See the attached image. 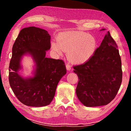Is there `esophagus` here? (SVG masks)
<instances>
[{"label":"esophagus","instance_id":"esophagus-1","mask_svg":"<svg viewBox=\"0 0 131 131\" xmlns=\"http://www.w3.org/2000/svg\"><path fill=\"white\" fill-rule=\"evenodd\" d=\"M66 69H67L68 70H70L71 69H72V67H71L70 65H69V64H66Z\"/></svg>","mask_w":131,"mask_h":131}]
</instances>
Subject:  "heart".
Returning a JSON list of instances; mask_svg holds the SVG:
<instances>
[{
	"label": "heart",
	"instance_id": "b5f03b06",
	"mask_svg": "<svg viewBox=\"0 0 131 131\" xmlns=\"http://www.w3.org/2000/svg\"><path fill=\"white\" fill-rule=\"evenodd\" d=\"M52 50L61 55L67 51L69 60L73 63H83L89 59L95 52L96 41L94 37L79 31H68L59 35L57 43L51 44Z\"/></svg>",
	"mask_w": 131,
	"mask_h": 131
}]
</instances>
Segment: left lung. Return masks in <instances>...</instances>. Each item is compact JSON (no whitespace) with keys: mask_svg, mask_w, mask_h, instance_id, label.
I'll use <instances>...</instances> for the list:
<instances>
[{"mask_svg":"<svg viewBox=\"0 0 131 131\" xmlns=\"http://www.w3.org/2000/svg\"><path fill=\"white\" fill-rule=\"evenodd\" d=\"M73 69L79 77L77 96L84 106L106 105L113 100L121 86L123 72L117 44L108 31L94 55Z\"/></svg>","mask_w":131,"mask_h":131,"instance_id":"left-lung-1","label":"left lung"}]
</instances>
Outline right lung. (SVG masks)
I'll list each match as a JSON object with an SVG mask.
<instances>
[{
	"instance_id": "right-lung-1",
	"label": "right lung",
	"mask_w": 131,
	"mask_h": 131,
	"mask_svg": "<svg viewBox=\"0 0 131 131\" xmlns=\"http://www.w3.org/2000/svg\"><path fill=\"white\" fill-rule=\"evenodd\" d=\"M51 36L47 30L35 26L22 29L13 44L9 65V83L13 92L22 103L42 107L51 102L59 80L66 73L62 59L48 58ZM29 53L35 63L33 77L24 78L18 73L23 55Z\"/></svg>"
}]
</instances>
